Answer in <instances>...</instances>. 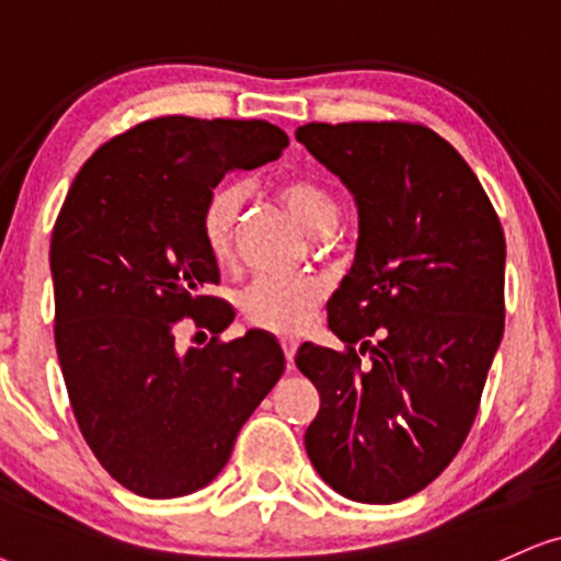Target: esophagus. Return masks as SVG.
Returning a JSON list of instances; mask_svg holds the SVG:
<instances>
[{
	"mask_svg": "<svg viewBox=\"0 0 561 561\" xmlns=\"http://www.w3.org/2000/svg\"><path fill=\"white\" fill-rule=\"evenodd\" d=\"M280 348H283V356H286L288 366L294 364V356H296V348H299V343L294 341V337H280Z\"/></svg>",
	"mask_w": 561,
	"mask_h": 561,
	"instance_id": "esophagus-1",
	"label": "esophagus"
}]
</instances>
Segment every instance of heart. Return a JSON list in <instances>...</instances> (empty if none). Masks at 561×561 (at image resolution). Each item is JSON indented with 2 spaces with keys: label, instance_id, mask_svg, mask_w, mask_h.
<instances>
[{
  "label": "heart",
  "instance_id": "1",
  "mask_svg": "<svg viewBox=\"0 0 561 561\" xmlns=\"http://www.w3.org/2000/svg\"><path fill=\"white\" fill-rule=\"evenodd\" d=\"M278 197L291 207L314 237H328L337 226V203L324 184L312 176H286L275 186ZM247 205V186L224 182L210 192L199 210V237L210 257L228 262L233 257L239 220ZM324 283L317 275H262L239 294V312L257 330L291 335L307 328L317 307L324 301Z\"/></svg>",
  "mask_w": 561,
  "mask_h": 561
}]
</instances>
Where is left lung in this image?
I'll list each match as a JSON object with an SVG mask.
<instances>
[{
  "instance_id": "1",
  "label": "left lung",
  "mask_w": 561,
  "mask_h": 561,
  "mask_svg": "<svg viewBox=\"0 0 561 561\" xmlns=\"http://www.w3.org/2000/svg\"><path fill=\"white\" fill-rule=\"evenodd\" d=\"M354 192L358 247L328 304L343 351L304 343L320 392L304 445L324 483L392 504L453 462L504 333V231L458 150L424 124L296 129Z\"/></svg>"
}]
</instances>
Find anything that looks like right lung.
<instances>
[{"label":"right lung","mask_w":561,"mask_h":561,"mask_svg":"<svg viewBox=\"0 0 561 561\" xmlns=\"http://www.w3.org/2000/svg\"><path fill=\"white\" fill-rule=\"evenodd\" d=\"M286 145L262 119L158 116L103 142L69 186L48 254L54 343L82 437L129 492L171 500L207 486L283 375L267 333L220 341L233 309L207 294L220 273L199 210L228 171ZM182 319L211 343L179 350Z\"/></svg>","instance_id":"1"}]
</instances>
